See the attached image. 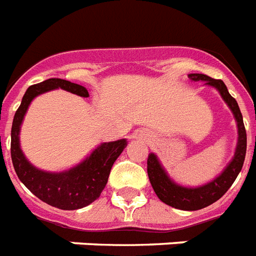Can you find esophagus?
<instances>
[{"label":"esophagus","mask_w":256,"mask_h":256,"mask_svg":"<svg viewBox=\"0 0 256 256\" xmlns=\"http://www.w3.org/2000/svg\"><path fill=\"white\" fill-rule=\"evenodd\" d=\"M136 138H146V134H142V132H138V134H136Z\"/></svg>","instance_id":"1"}]
</instances>
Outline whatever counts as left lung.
<instances>
[{
  "label": "left lung",
  "instance_id": "obj_1",
  "mask_svg": "<svg viewBox=\"0 0 256 256\" xmlns=\"http://www.w3.org/2000/svg\"><path fill=\"white\" fill-rule=\"evenodd\" d=\"M188 76L193 82L202 80L205 86L212 87L220 92L224 102L228 104V107L232 112L235 122H236V128H238V142H236V148H235L234 157L232 158V161L226 165V168L218 177L201 186L189 188V186H182L177 184L174 180L169 177L165 168L161 165L158 157L154 153H149L148 177L157 197L160 198L164 204H166L174 209L194 212V210L204 209L206 206L214 204L230 189V186L238 177L239 172L242 170L244 157H246L247 136L238 103L228 94V87L224 82L212 79L204 74H189Z\"/></svg>",
  "mask_w": 256,
  "mask_h": 256
}]
</instances>
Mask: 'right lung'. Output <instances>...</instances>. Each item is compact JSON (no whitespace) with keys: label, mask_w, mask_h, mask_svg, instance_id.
<instances>
[{"label":"right lung","mask_w":256,"mask_h":256,"mask_svg":"<svg viewBox=\"0 0 256 256\" xmlns=\"http://www.w3.org/2000/svg\"><path fill=\"white\" fill-rule=\"evenodd\" d=\"M62 88L82 98H88L86 87L64 79H47L30 86L18 107L12 126V161L21 182L40 201L62 210L82 209L92 204L107 185L110 172L124 148L126 140L102 142L84 160L62 172H46L38 169L26 158L20 144V132L24 118L34 98L52 90Z\"/></svg>","instance_id":"1"}]
</instances>
